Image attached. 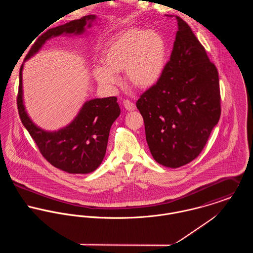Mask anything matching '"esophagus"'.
<instances>
[{"instance_id": "34e87169", "label": "esophagus", "mask_w": 253, "mask_h": 253, "mask_svg": "<svg viewBox=\"0 0 253 253\" xmlns=\"http://www.w3.org/2000/svg\"><path fill=\"white\" fill-rule=\"evenodd\" d=\"M124 107L126 109L127 111H134L136 109V106L133 102L129 101V100H125L124 101Z\"/></svg>"}]
</instances>
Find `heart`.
Instances as JSON below:
<instances>
[{
    "label": "heart",
    "mask_w": 253,
    "mask_h": 253,
    "mask_svg": "<svg viewBox=\"0 0 253 253\" xmlns=\"http://www.w3.org/2000/svg\"><path fill=\"white\" fill-rule=\"evenodd\" d=\"M167 55V42L162 35L129 28L109 41L101 55L104 66H95L93 75L101 84L112 85L118 81L116 74L125 71L126 80L130 85L148 89L162 78Z\"/></svg>",
    "instance_id": "1"
}]
</instances>
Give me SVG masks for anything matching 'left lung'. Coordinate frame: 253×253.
<instances>
[{
  "instance_id": "left-lung-1",
  "label": "left lung",
  "mask_w": 253,
  "mask_h": 253,
  "mask_svg": "<svg viewBox=\"0 0 253 253\" xmlns=\"http://www.w3.org/2000/svg\"><path fill=\"white\" fill-rule=\"evenodd\" d=\"M176 19L170 59L158 84L136 102L153 158L172 169L200 155L221 114L216 67L190 26Z\"/></svg>"
}]
</instances>
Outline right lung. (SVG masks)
<instances>
[{
    "mask_svg": "<svg viewBox=\"0 0 253 253\" xmlns=\"http://www.w3.org/2000/svg\"><path fill=\"white\" fill-rule=\"evenodd\" d=\"M95 15H86L63 25L50 28L37 39L24 61L33 56L52 37L62 34L81 35L91 26ZM22 70L19 71L17 108L20 120L35 141L41 154L53 167L68 173H89L102 163L108 143L111 126L121 114L117 97L86 101L67 126L57 131H45L31 121L23 104Z\"/></svg>",
    "mask_w": 253,
    "mask_h": 253,
    "instance_id": "1",
    "label": "right lung"
}]
</instances>
